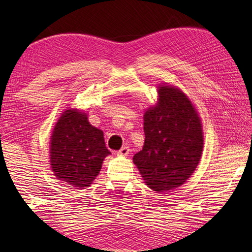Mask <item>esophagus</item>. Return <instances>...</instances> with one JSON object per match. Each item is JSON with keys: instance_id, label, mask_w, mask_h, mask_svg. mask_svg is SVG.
I'll return each mask as SVG.
<instances>
[{"instance_id": "1", "label": "esophagus", "mask_w": 252, "mask_h": 252, "mask_svg": "<svg viewBox=\"0 0 252 252\" xmlns=\"http://www.w3.org/2000/svg\"><path fill=\"white\" fill-rule=\"evenodd\" d=\"M130 153V148L127 147V146H123L120 151H118V153H117V155L118 156H126L127 154Z\"/></svg>"}]
</instances>
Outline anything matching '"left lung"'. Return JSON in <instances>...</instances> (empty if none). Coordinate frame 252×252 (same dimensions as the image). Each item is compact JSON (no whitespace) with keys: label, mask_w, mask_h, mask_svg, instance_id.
<instances>
[{"label":"left lung","mask_w":252,"mask_h":252,"mask_svg":"<svg viewBox=\"0 0 252 252\" xmlns=\"http://www.w3.org/2000/svg\"><path fill=\"white\" fill-rule=\"evenodd\" d=\"M156 106L144 115L145 143L133 162L149 189L158 192L184 184L199 163L201 122L187 96L174 87H160Z\"/></svg>","instance_id":"1"}]
</instances>
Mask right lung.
Here are the masks:
<instances>
[{"instance_id":"obj_1","label":"right lung","mask_w":252,"mask_h":252,"mask_svg":"<svg viewBox=\"0 0 252 252\" xmlns=\"http://www.w3.org/2000/svg\"><path fill=\"white\" fill-rule=\"evenodd\" d=\"M50 158L58 180L74 187H87L99 173L110 152L103 131L90 125L84 112L66 110L52 134Z\"/></svg>"}]
</instances>
